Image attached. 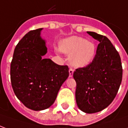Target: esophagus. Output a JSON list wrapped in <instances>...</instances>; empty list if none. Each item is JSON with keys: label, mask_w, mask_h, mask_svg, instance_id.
Segmentation results:
<instances>
[{"label": "esophagus", "mask_w": 128, "mask_h": 128, "mask_svg": "<svg viewBox=\"0 0 128 128\" xmlns=\"http://www.w3.org/2000/svg\"><path fill=\"white\" fill-rule=\"evenodd\" d=\"M68 71H69V78H72L73 75V72H74V70L72 68H70Z\"/></svg>", "instance_id": "34e87169"}]
</instances>
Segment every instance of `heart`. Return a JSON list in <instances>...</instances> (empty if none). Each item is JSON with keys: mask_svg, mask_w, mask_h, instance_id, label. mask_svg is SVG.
Here are the masks:
<instances>
[{"mask_svg": "<svg viewBox=\"0 0 128 128\" xmlns=\"http://www.w3.org/2000/svg\"><path fill=\"white\" fill-rule=\"evenodd\" d=\"M60 50L70 54V64L75 68L86 66L94 59L96 54V46L93 42L79 36H71L60 42Z\"/></svg>", "mask_w": 128, "mask_h": 128, "instance_id": "b5f03b06", "label": "heart"}]
</instances>
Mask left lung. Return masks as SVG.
<instances>
[{
	"label": "left lung",
	"mask_w": 128,
	"mask_h": 128,
	"mask_svg": "<svg viewBox=\"0 0 128 128\" xmlns=\"http://www.w3.org/2000/svg\"><path fill=\"white\" fill-rule=\"evenodd\" d=\"M87 33L99 42L96 53L90 64L76 69L73 78L78 108L92 114L105 109L114 100L122 81L123 68L118 51L107 37Z\"/></svg>",
	"instance_id": "8db88e82"
}]
</instances>
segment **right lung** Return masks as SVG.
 <instances>
[{
	"instance_id": "1",
	"label": "right lung",
	"mask_w": 128,
	"mask_h": 128,
	"mask_svg": "<svg viewBox=\"0 0 128 128\" xmlns=\"http://www.w3.org/2000/svg\"><path fill=\"white\" fill-rule=\"evenodd\" d=\"M42 30L30 31L16 45L10 75L13 90L26 108L36 111L53 104L59 90L68 75V67L60 66L43 58L47 53Z\"/></svg>"
}]
</instances>
